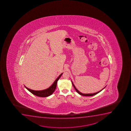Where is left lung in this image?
<instances>
[{"instance_id":"left-lung-1","label":"left lung","mask_w":131,"mask_h":131,"mask_svg":"<svg viewBox=\"0 0 131 131\" xmlns=\"http://www.w3.org/2000/svg\"><path fill=\"white\" fill-rule=\"evenodd\" d=\"M71 82H72V84L73 86H74V89H75V90L76 91V92H77L79 94H80L81 95H83V96H93V95H95L96 94H98V93L100 92L101 91H102V90H103V89H104L106 87V86H105V87H104V88H103V89H101V90L99 91V92H95V93H88V94H85V93H82V92H80V91H79V90L77 89V88H76L75 86V85H74V84H73V82L72 81V80H71Z\"/></svg>"}]
</instances>
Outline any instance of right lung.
<instances>
[{"mask_svg":"<svg viewBox=\"0 0 131 131\" xmlns=\"http://www.w3.org/2000/svg\"><path fill=\"white\" fill-rule=\"evenodd\" d=\"M63 74V73L60 74V75L57 77V78L56 79L54 82L52 83V85L46 89L42 90H34L27 88L25 85V87L30 92H31V93L34 94V95H36L37 96H39V97H48L51 95L54 92L56 88L57 87V81H58Z\"/></svg>","mask_w":131,"mask_h":131,"instance_id":"1","label":"right lung"}]
</instances>
